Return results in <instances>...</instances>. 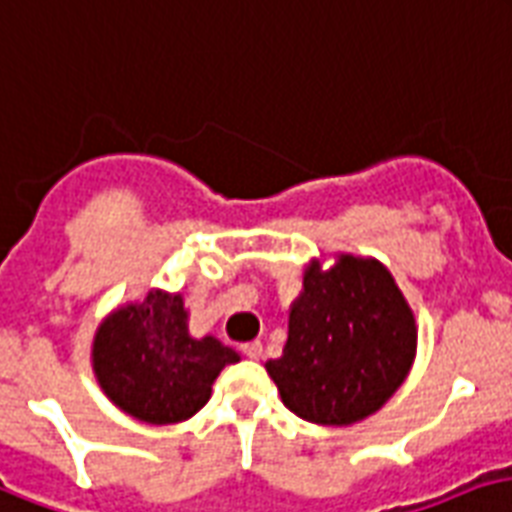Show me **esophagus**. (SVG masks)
Masks as SVG:
<instances>
[{
    "mask_svg": "<svg viewBox=\"0 0 512 512\" xmlns=\"http://www.w3.org/2000/svg\"><path fill=\"white\" fill-rule=\"evenodd\" d=\"M242 356H245V359H261V356H264V345H261L259 340H256V343H245L242 345Z\"/></svg>",
    "mask_w": 512,
    "mask_h": 512,
    "instance_id": "34e87169",
    "label": "esophagus"
}]
</instances>
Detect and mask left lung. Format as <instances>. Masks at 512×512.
Returning <instances> with one entry per match:
<instances>
[{"label":"left lung","instance_id":"obj_1","mask_svg":"<svg viewBox=\"0 0 512 512\" xmlns=\"http://www.w3.org/2000/svg\"><path fill=\"white\" fill-rule=\"evenodd\" d=\"M413 356L416 321L386 267L340 256L332 270L305 272L283 356L267 372L291 413L343 426L386 405Z\"/></svg>","mask_w":512,"mask_h":512}]
</instances>
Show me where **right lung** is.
Here are the masks:
<instances>
[{
	"label": "right lung",
	"mask_w": 512,
	"mask_h": 512,
	"mask_svg": "<svg viewBox=\"0 0 512 512\" xmlns=\"http://www.w3.org/2000/svg\"><path fill=\"white\" fill-rule=\"evenodd\" d=\"M237 359L215 337L194 340L180 294L161 291L115 310L94 340V370L105 394L145 424L194 416L210 399L218 372Z\"/></svg>",
	"instance_id": "1"
}]
</instances>
